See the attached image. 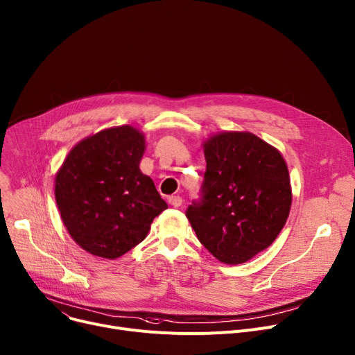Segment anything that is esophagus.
I'll use <instances>...</instances> for the list:
<instances>
[{"label": "esophagus", "mask_w": 355, "mask_h": 355, "mask_svg": "<svg viewBox=\"0 0 355 355\" xmlns=\"http://www.w3.org/2000/svg\"><path fill=\"white\" fill-rule=\"evenodd\" d=\"M168 202L173 205V207H181V204H182V198L180 197V196H173V197H170L168 198Z\"/></svg>", "instance_id": "obj_1"}]
</instances>
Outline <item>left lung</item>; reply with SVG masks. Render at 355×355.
Listing matches in <instances>:
<instances>
[{"mask_svg": "<svg viewBox=\"0 0 355 355\" xmlns=\"http://www.w3.org/2000/svg\"><path fill=\"white\" fill-rule=\"evenodd\" d=\"M202 148V200L185 216L200 243L221 263H247L268 248L287 223L293 202L287 162L247 131L214 134Z\"/></svg>", "mask_w": 355, "mask_h": 355, "instance_id": "8db88e82", "label": "left lung"}]
</instances>
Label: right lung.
Instances as JSON below:
<instances>
[{
	"mask_svg": "<svg viewBox=\"0 0 355 355\" xmlns=\"http://www.w3.org/2000/svg\"><path fill=\"white\" fill-rule=\"evenodd\" d=\"M144 151V134L120 125L81 139L64 159L55 201L68 234L87 252L107 259L124 255L168 208L139 170Z\"/></svg>",
	"mask_w": 355,
	"mask_h": 355,
	"instance_id": "obj_1",
	"label": "right lung"
}]
</instances>
